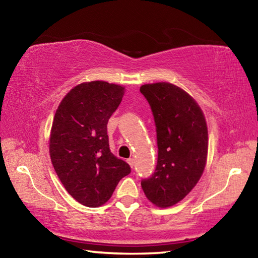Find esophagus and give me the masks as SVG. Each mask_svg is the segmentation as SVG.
I'll use <instances>...</instances> for the list:
<instances>
[{
    "mask_svg": "<svg viewBox=\"0 0 258 258\" xmlns=\"http://www.w3.org/2000/svg\"><path fill=\"white\" fill-rule=\"evenodd\" d=\"M127 163H128V165L131 166V167H133V166H134V159L133 158H128L127 159Z\"/></svg>",
    "mask_w": 258,
    "mask_h": 258,
    "instance_id": "obj_1",
    "label": "esophagus"
}]
</instances>
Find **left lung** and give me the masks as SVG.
<instances>
[{
	"label": "left lung",
	"mask_w": 258,
	"mask_h": 258,
	"mask_svg": "<svg viewBox=\"0 0 258 258\" xmlns=\"http://www.w3.org/2000/svg\"><path fill=\"white\" fill-rule=\"evenodd\" d=\"M140 92L151 107L158 147L155 173L143 178L141 186L156 206L171 207L203 175L208 151L206 119L195 99L171 83L145 84Z\"/></svg>",
	"instance_id": "8db88e82"
}]
</instances>
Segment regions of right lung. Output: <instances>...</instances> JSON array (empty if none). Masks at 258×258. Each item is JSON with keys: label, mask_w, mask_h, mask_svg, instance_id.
<instances>
[{"label": "right lung", "mask_w": 258, "mask_h": 258, "mask_svg": "<svg viewBox=\"0 0 258 258\" xmlns=\"http://www.w3.org/2000/svg\"><path fill=\"white\" fill-rule=\"evenodd\" d=\"M124 87L107 82L82 83L56 109L50 156L64 189L78 203L99 207L112 196L131 167L109 149L107 124L121 102Z\"/></svg>", "instance_id": "right-lung-1"}]
</instances>
